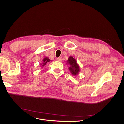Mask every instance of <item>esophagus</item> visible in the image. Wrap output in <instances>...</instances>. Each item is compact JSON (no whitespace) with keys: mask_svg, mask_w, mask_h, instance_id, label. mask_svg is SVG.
Listing matches in <instances>:
<instances>
[{"mask_svg":"<svg viewBox=\"0 0 124 124\" xmlns=\"http://www.w3.org/2000/svg\"><path fill=\"white\" fill-rule=\"evenodd\" d=\"M62 57H58L57 58V61H58L59 62H62Z\"/></svg>","mask_w":124,"mask_h":124,"instance_id":"34e87169","label":"esophagus"}]
</instances>
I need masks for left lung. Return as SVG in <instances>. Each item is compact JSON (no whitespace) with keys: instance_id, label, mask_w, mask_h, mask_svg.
I'll return each mask as SVG.
<instances>
[{"instance_id":"8db88e82","label":"left lung","mask_w":124,"mask_h":124,"mask_svg":"<svg viewBox=\"0 0 124 124\" xmlns=\"http://www.w3.org/2000/svg\"><path fill=\"white\" fill-rule=\"evenodd\" d=\"M67 64L69 65V70L73 76H77L80 71V66L78 64L76 59H75L72 56H70L67 61Z\"/></svg>"}]
</instances>
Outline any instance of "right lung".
<instances>
[{
	"label": "right lung",
	"mask_w": 124,
	"mask_h": 124,
	"mask_svg": "<svg viewBox=\"0 0 124 124\" xmlns=\"http://www.w3.org/2000/svg\"><path fill=\"white\" fill-rule=\"evenodd\" d=\"M50 61H51V60H50L49 58H48V57H45V58H44L43 59L42 62L41 63L40 65L41 66V67H43V66H44L45 65H46L47 62H50Z\"/></svg>",
	"instance_id": "right-lung-1"
}]
</instances>
